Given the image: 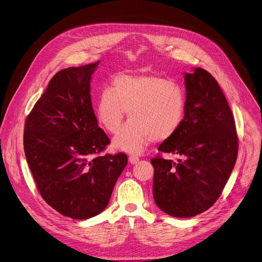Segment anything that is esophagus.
Segmentation results:
<instances>
[{"mask_svg":"<svg viewBox=\"0 0 262 262\" xmlns=\"http://www.w3.org/2000/svg\"><path fill=\"white\" fill-rule=\"evenodd\" d=\"M128 160H129V162H130L132 164H136L137 162H139V157L136 156V155H132V156H129Z\"/></svg>","mask_w":262,"mask_h":262,"instance_id":"1","label":"esophagus"}]
</instances>
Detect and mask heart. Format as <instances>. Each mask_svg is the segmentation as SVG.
Here are the masks:
<instances>
[{
    "label": "heart",
    "instance_id": "obj_1",
    "mask_svg": "<svg viewBox=\"0 0 262 262\" xmlns=\"http://www.w3.org/2000/svg\"><path fill=\"white\" fill-rule=\"evenodd\" d=\"M96 118L103 127L117 134L125 119L130 121L114 140L127 153H141L154 140H166L180 129L186 113L183 88L149 74H120L96 102Z\"/></svg>",
    "mask_w": 262,
    "mask_h": 262
}]
</instances>
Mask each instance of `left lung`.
Masks as SVG:
<instances>
[{
    "label": "left lung",
    "instance_id": "8db88e82",
    "mask_svg": "<svg viewBox=\"0 0 262 262\" xmlns=\"http://www.w3.org/2000/svg\"><path fill=\"white\" fill-rule=\"evenodd\" d=\"M186 113L182 125L158 147L176 154L156 157L153 195L158 207L175 217L198 215L216 202L238 156L236 124L215 78L202 68L185 73Z\"/></svg>",
    "mask_w": 262,
    "mask_h": 262
}]
</instances>
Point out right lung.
I'll return each instance as SVG.
<instances>
[{"label":"right lung","instance_id":"right-lung-1","mask_svg":"<svg viewBox=\"0 0 262 262\" xmlns=\"http://www.w3.org/2000/svg\"><path fill=\"white\" fill-rule=\"evenodd\" d=\"M100 61L57 72L24 126V152L37 189L59 213L86 220L109 203L126 154L99 155L110 143L94 115L90 81Z\"/></svg>","mask_w":262,"mask_h":262}]
</instances>
